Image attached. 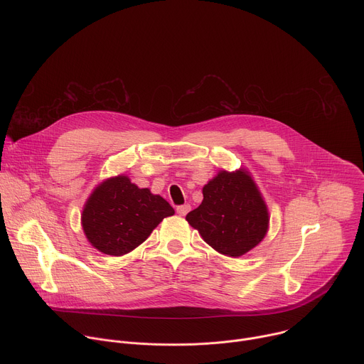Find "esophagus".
Segmentation results:
<instances>
[{"mask_svg":"<svg viewBox=\"0 0 364 364\" xmlns=\"http://www.w3.org/2000/svg\"><path fill=\"white\" fill-rule=\"evenodd\" d=\"M190 212V204H181L177 207V213L180 216H186Z\"/></svg>","mask_w":364,"mask_h":364,"instance_id":"obj_1","label":"esophagus"}]
</instances>
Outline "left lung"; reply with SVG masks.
<instances>
[{
  "label": "left lung",
  "instance_id": "1",
  "mask_svg": "<svg viewBox=\"0 0 364 364\" xmlns=\"http://www.w3.org/2000/svg\"><path fill=\"white\" fill-rule=\"evenodd\" d=\"M186 220L218 252L237 257L253 249L268 230L261 193L243 171H222L203 187V201Z\"/></svg>",
  "mask_w": 364,
  "mask_h": 364
}]
</instances>
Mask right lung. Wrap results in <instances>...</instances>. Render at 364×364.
<instances>
[{
	"label": "right lung",
	"instance_id": "1",
	"mask_svg": "<svg viewBox=\"0 0 364 364\" xmlns=\"http://www.w3.org/2000/svg\"><path fill=\"white\" fill-rule=\"evenodd\" d=\"M174 215L161 196L138 188L128 177L103 181L89 197L82 226L87 240L97 250L121 256L139 246L159 223Z\"/></svg>",
	"mask_w": 364,
	"mask_h": 364
}]
</instances>
